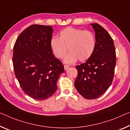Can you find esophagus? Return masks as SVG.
Returning a JSON list of instances; mask_svg holds the SVG:
<instances>
[{
	"mask_svg": "<svg viewBox=\"0 0 130 130\" xmlns=\"http://www.w3.org/2000/svg\"><path fill=\"white\" fill-rule=\"evenodd\" d=\"M64 70H67L69 68V66L64 65Z\"/></svg>",
	"mask_w": 130,
	"mask_h": 130,
	"instance_id": "esophagus-1",
	"label": "esophagus"
}]
</instances>
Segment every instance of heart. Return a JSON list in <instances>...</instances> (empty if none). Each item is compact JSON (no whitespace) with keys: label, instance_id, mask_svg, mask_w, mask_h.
Segmentation results:
<instances>
[{"label":"heart","instance_id":"heart-1","mask_svg":"<svg viewBox=\"0 0 130 130\" xmlns=\"http://www.w3.org/2000/svg\"><path fill=\"white\" fill-rule=\"evenodd\" d=\"M51 49L55 57L62 59L69 50V53L64 59L66 64L88 60L94 52L96 46L95 37L92 32L67 27L60 32L59 38L51 40Z\"/></svg>","mask_w":130,"mask_h":130}]
</instances>
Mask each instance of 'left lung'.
I'll use <instances>...</instances> for the list:
<instances>
[{
	"label": "left lung",
	"instance_id": "8db88e82",
	"mask_svg": "<svg viewBox=\"0 0 130 130\" xmlns=\"http://www.w3.org/2000/svg\"><path fill=\"white\" fill-rule=\"evenodd\" d=\"M95 32L96 46L93 55L85 63L77 66L78 75L74 85L85 99L102 95L112 83L116 62L113 39L98 24H90Z\"/></svg>",
	"mask_w": 130,
	"mask_h": 130
}]
</instances>
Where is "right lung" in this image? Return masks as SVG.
<instances>
[{
	"mask_svg": "<svg viewBox=\"0 0 130 130\" xmlns=\"http://www.w3.org/2000/svg\"><path fill=\"white\" fill-rule=\"evenodd\" d=\"M53 32L52 26L32 25L20 34L13 47L15 77L23 91L36 100L51 97L64 71L50 45Z\"/></svg>",
	"mask_w": 130,
	"mask_h": 130,
	"instance_id": "obj_1",
	"label": "right lung"
}]
</instances>
